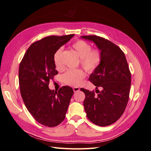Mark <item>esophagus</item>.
Wrapping results in <instances>:
<instances>
[{"label": "esophagus", "instance_id": "esophagus-1", "mask_svg": "<svg viewBox=\"0 0 151 151\" xmlns=\"http://www.w3.org/2000/svg\"><path fill=\"white\" fill-rule=\"evenodd\" d=\"M79 88H78V87H74L73 88V90H74V92H77V91H79Z\"/></svg>", "mask_w": 151, "mask_h": 151}]
</instances>
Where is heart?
<instances>
[{"label": "heart", "instance_id": "heart-1", "mask_svg": "<svg viewBox=\"0 0 151 151\" xmlns=\"http://www.w3.org/2000/svg\"><path fill=\"white\" fill-rule=\"evenodd\" d=\"M72 47L80 57V63L88 72L97 69L101 62V53L98 49H91V45L83 40H77ZM62 48H59L54 55V62L57 68L62 67L61 54ZM86 72L81 68L68 70L62 76L64 83L70 86H79L86 77Z\"/></svg>", "mask_w": 151, "mask_h": 151}]
</instances>
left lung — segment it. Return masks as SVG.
Returning <instances> with one entry per match:
<instances>
[{
  "label": "left lung",
  "mask_w": 151,
  "mask_h": 151,
  "mask_svg": "<svg viewBox=\"0 0 151 151\" xmlns=\"http://www.w3.org/2000/svg\"><path fill=\"white\" fill-rule=\"evenodd\" d=\"M92 41L101 51V62L89 76L94 85L101 88L89 91L83 88L84 106L89 120L105 127L117 121L124 112L129 99L131 74L124 53L110 41L96 35L82 36Z\"/></svg>",
  "instance_id": "obj_1"
}]
</instances>
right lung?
Instances as JSON below:
<instances>
[{
	"instance_id": "1",
	"label": "right lung",
	"mask_w": 151,
	"mask_h": 151,
	"mask_svg": "<svg viewBox=\"0 0 151 151\" xmlns=\"http://www.w3.org/2000/svg\"><path fill=\"white\" fill-rule=\"evenodd\" d=\"M74 36H50L37 41L27 50L20 63L22 100L31 115L45 126L56 127L63 121L74 94L69 86H63L58 91L48 88L50 81L58 74L54 55Z\"/></svg>"
}]
</instances>
